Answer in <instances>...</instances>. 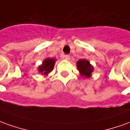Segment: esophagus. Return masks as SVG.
Returning a JSON list of instances; mask_svg holds the SVG:
<instances>
[{"label": "esophagus", "instance_id": "1", "mask_svg": "<svg viewBox=\"0 0 130 130\" xmlns=\"http://www.w3.org/2000/svg\"><path fill=\"white\" fill-rule=\"evenodd\" d=\"M63 58L66 60H70V55H64V56H63Z\"/></svg>", "mask_w": 130, "mask_h": 130}]
</instances>
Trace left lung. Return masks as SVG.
Wrapping results in <instances>:
<instances>
[{
  "label": "left lung",
  "mask_w": 130,
  "mask_h": 130,
  "mask_svg": "<svg viewBox=\"0 0 130 130\" xmlns=\"http://www.w3.org/2000/svg\"><path fill=\"white\" fill-rule=\"evenodd\" d=\"M76 66L82 76H85L86 78H88L91 76V73L93 71V68L91 66L88 60L85 59L79 60L76 62Z\"/></svg>",
  "instance_id": "8db88e82"
}]
</instances>
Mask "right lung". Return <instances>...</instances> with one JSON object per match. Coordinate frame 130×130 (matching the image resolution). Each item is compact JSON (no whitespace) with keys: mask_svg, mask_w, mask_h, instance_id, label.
Listing matches in <instances>:
<instances>
[{"mask_svg":"<svg viewBox=\"0 0 130 130\" xmlns=\"http://www.w3.org/2000/svg\"><path fill=\"white\" fill-rule=\"evenodd\" d=\"M55 64V59L53 58H47L43 61L42 65L39 67V72L44 75H47L49 72H51Z\"/></svg>","mask_w":130,"mask_h":130,"instance_id":"1","label":"right lung"}]
</instances>
